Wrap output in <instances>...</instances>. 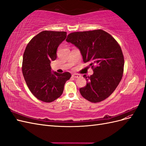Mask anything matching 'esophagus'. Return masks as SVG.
Segmentation results:
<instances>
[{"instance_id": "esophagus-1", "label": "esophagus", "mask_w": 146, "mask_h": 146, "mask_svg": "<svg viewBox=\"0 0 146 146\" xmlns=\"http://www.w3.org/2000/svg\"><path fill=\"white\" fill-rule=\"evenodd\" d=\"M72 76L74 78H80L81 77L80 74H72Z\"/></svg>"}]
</instances>
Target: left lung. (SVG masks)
<instances>
[{
    "label": "left lung",
    "instance_id": "1",
    "mask_svg": "<svg viewBox=\"0 0 146 146\" xmlns=\"http://www.w3.org/2000/svg\"><path fill=\"white\" fill-rule=\"evenodd\" d=\"M66 41L80 51L84 63L90 62L93 74L86 77V85L80 88L84 98L97 103L107 99L116 90L123 71L124 58L117 41L102 30L73 32Z\"/></svg>",
    "mask_w": 146,
    "mask_h": 146
}]
</instances>
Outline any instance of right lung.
Wrapping results in <instances>:
<instances>
[{
  "mask_svg": "<svg viewBox=\"0 0 146 146\" xmlns=\"http://www.w3.org/2000/svg\"><path fill=\"white\" fill-rule=\"evenodd\" d=\"M66 32L43 31L33 37L25 48L23 74L31 92L44 102H51L62 94L68 72L52 71L50 63L56 60V50L66 38Z\"/></svg>",
  "mask_w": 146,
  "mask_h": 146,
  "instance_id": "1",
  "label": "right lung"
}]
</instances>
